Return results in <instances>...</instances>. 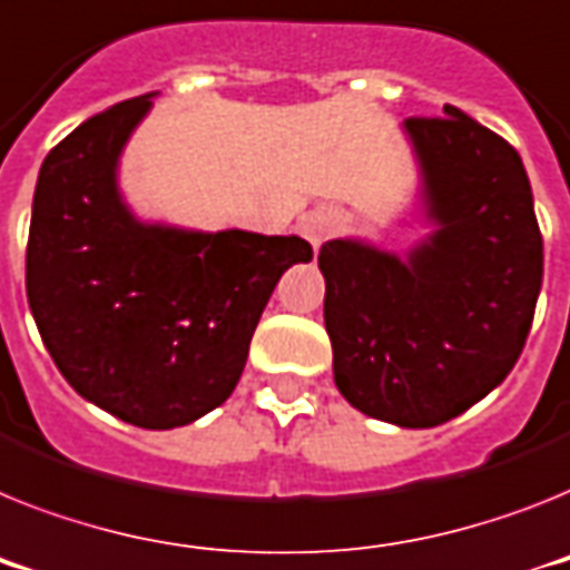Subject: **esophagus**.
<instances>
[{"mask_svg":"<svg viewBox=\"0 0 570 570\" xmlns=\"http://www.w3.org/2000/svg\"><path fill=\"white\" fill-rule=\"evenodd\" d=\"M338 228V214L333 208H315L298 219V232L313 243V248L322 246L327 237H333Z\"/></svg>","mask_w":570,"mask_h":570,"instance_id":"esophagus-1","label":"esophagus"}]
</instances>
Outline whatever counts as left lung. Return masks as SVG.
Returning a JSON list of instances; mask_svg holds the SVG:
<instances>
[{
	"instance_id": "obj_1",
	"label": "left lung",
	"mask_w": 570,
	"mask_h": 570,
	"mask_svg": "<svg viewBox=\"0 0 570 570\" xmlns=\"http://www.w3.org/2000/svg\"><path fill=\"white\" fill-rule=\"evenodd\" d=\"M405 118L434 232L405 257L358 240L318 252L342 396L432 429L513 371L542 289V232L521 156L458 107Z\"/></svg>"
}]
</instances>
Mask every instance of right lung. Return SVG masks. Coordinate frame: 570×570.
<instances>
[{"label": "right lung", "instance_id": "obj_1", "mask_svg": "<svg viewBox=\"0 0 570 570\" xmlns=\"http://www.w3.org/2000/svg\"><path fill=\"white\" fill-rule=\"evenodd\" d=\"M153 95L83 121L33 190L26 293L71 389L141 429H176L232 396L272 289L313 261L301 237L150 226L118 194V156Z\"/></svg>", "mask_w": 570, "mask_h": 570}]
</instances>
